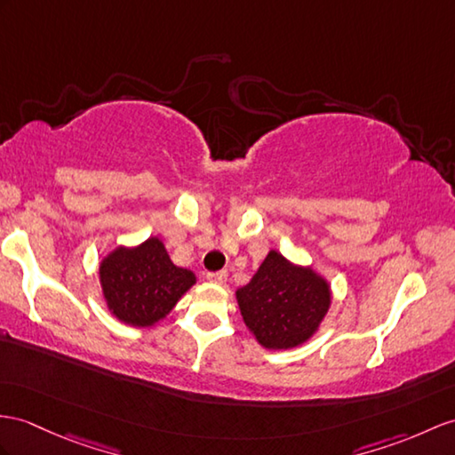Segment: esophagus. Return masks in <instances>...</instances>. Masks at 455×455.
Here are the masks:
<instances>
[{
    "label": "esophagus",
    "mask_w": 455,
    "mask_h": 455,
    "mask_svg": "<svg viewBox=\"0 0 455 455\" xmlns=\"http://www.w3.org/2000/svg\"><path fill=\"white\" fill-rule=\"evenodd\" d=\"M206 280H208V282H214V283H224V282L228 280V272H226V270L208 272V274H206Z\"/></svg>",
    "instance_id": "obj_1"
}]
</instances>
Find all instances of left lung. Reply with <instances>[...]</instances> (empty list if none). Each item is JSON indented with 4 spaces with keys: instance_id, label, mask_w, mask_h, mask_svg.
<instances>
[{
    "instance_id": "8db88e82",
    "label": "left lung",
    "mask_w": 455,
    "mask_h": 455,
    "mask_svg": "<svg viewBox=\"0 0 455 455\" xmlns=\"http://www.w3.org/2000/svg\"><path fill=\"white\" fill-rule=\"evenodd\" d=\"M237 303L260 346L290 349L315 334L330 307V290L311 268L270 251L252 280L237 290Z\"/></svg>"
}]
</instances>
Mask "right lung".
Instances as JSON below:
<instances>
[{
    "instance_id": "1",
    "label": "right lung",
    "mask_w": 455,
    "mask_h": 455,
    "mask_svg": "<svg viewBox=\"0 0 455 455\" xmlns=\"http://www.w3.org/2000/svg\"><path fill=\"white\" fill-rule=\"evenodd\" d=\"M109 311L131 326H152L168 315L195 283V274L172 262L162 241L150 237L137 249H117L100 266Z\"/></svg>"
}]
</instances>
